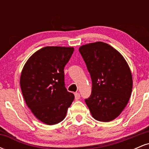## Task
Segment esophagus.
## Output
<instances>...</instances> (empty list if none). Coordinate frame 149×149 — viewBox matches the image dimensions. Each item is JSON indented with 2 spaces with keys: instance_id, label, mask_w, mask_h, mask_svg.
<instances>
[{
  "instance_id": "34e87169",
  "label": "esophagus",
  "mask_w": 149,
  "mask_h": 149,
  "mask_svg": "<svg viewBox=\"0 0 149 149\" xmlns=\"http://www.w3.org/2000/svg\"><path fill=\"white\" fill-rule=\"evenodd\" d=\"M75 98H76V100H79V99L80 98V95L78 92H76V93H75Z\"/></svg>"
}]
</instances>
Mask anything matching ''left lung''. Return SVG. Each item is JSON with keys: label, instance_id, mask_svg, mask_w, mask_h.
Returning a JSON list of instances; mask_svg holds the SVG:
<instances>
[{"label": "left lung", "instance_id": "left-lung-1", "mask_svg": "<svg viewBox=\"0 0 149 149\" xmlns=\"http://www.w3.org/2000/svg\"><path fill=\"white\" fill-rule=\"evenodd\" d=\"M79 52L92 79V92L85 99L92 117L102 122L117 118L128 103L132 76L127 61L116 49L103 42L82 45Z\"/></svg>", "mask_w": 149, "mask_h": 149}]
</instances>
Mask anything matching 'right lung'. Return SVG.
Returning <instances> with one entry per match:
<instances>
[{
    "mask_svg": "<svg viewBox=\"0 0 149 149\" xmlns=\"http://www.w3.org/2000/svg\"><path fill=\"white\" fill-rule=\"evenodd\" d=\"M73 51L72 47H44L34 53L22 69L20 86L26 104L47 125L62 121L74 100V95L65 88L64 71Z\"/></svg>",
    "mask_w": 149,
    "mask_h": 149,
    "instance_id": "obj_1",
    "label": "right lung"
}]
</instances>
